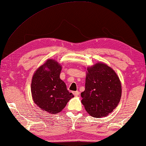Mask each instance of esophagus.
<instances>
[{"instance_id":"1","label":"esophagus","mask_w":146,"mask_h":146,"mask_svg":"<svg viewBox=\"0 0 146 146\" xmlns=\"http://www.w3.org/2000/svg\"><path fill=\"white\" fill-rule=\"evenodd\" d=\"M73 94L75 96H78L79 95V92L78 91H75V92H73Z\"/></svg>"}]
</instances>
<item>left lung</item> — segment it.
I'll return each instance as SVG.
<instances>
[{
  "label": "left lung",
  "instance_id": "left-lung-1",
  "mask_svg": "<svg viewBox=\"0 0 146 146\" xmlns=\"http://www.w3.org/2000/svg\"><path fill=\"white\" fill-rule=\"evenodd\" d=\"M81 97L82 105L91 116H106L116 108L121 99L118 76L110 67L101 62L88 67Z\"/></svg>",
  "mask_w": 146,
  "mask_h": 146
}]
</instances>
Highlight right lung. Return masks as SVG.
<instances>
[{"instance_id":"obj_1","label":"right lung","mask_w":146,"mask_h":146,"mask_svg":"<svg viewBox=\"0 0 146 146\" xmlns=\"http://www.w3.org/2000/svg\"><path fill=\"white\" fill-rule=\"evenodd\" d=\"M61 70V65L57 61L48 59L32 77L31 92L34 102L49 114L60 112L74 97L60 78Z\"/></svg>"}]
</instances>
